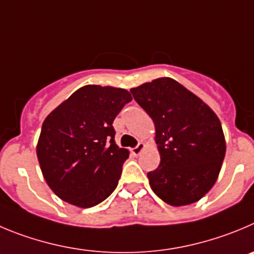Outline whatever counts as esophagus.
<instances>
[{
	"label": "esophagus",
	"mask_w": 254,
	"mask_h": 254,
	"mask_svg": "<svg viewBox=\"0 0 254 254\" xmlns=\"http://www.w3.org/2000/svg\"><path fill=\"white\" fill-rule=\"evenodd\" d=\"M144 146H145V144L141 143V141H140V143L135 146V148H132V154H134V155H139V154L141 153V150L144 149Z\"/></svg>",
	"instance_id": "esophagus-1"
}]
</instances>
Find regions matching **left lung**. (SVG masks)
<instances>
[{
    "label": "left lung",
    "mask_w": 254,
    "mask_h": 254,
    "mask_svg": "<svg viewBox=\"0 0 254 254\" xmlns=\"http://www.w3.org/2000/svg\"><path fill=\"white\" fill-rule=\"evenodd\" d=\"M130 92L155 125L160 165L148 173L153 191L174 207L198 202L214 186L226 155L218 116L170 77L145 82Z\"/></svg>",
    "instance_id": "obj_1"
}]
</instances>
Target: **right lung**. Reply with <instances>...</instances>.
Here are the masks:
<instances>
[{
    "label": "right lung",
    "mask_w": 254,
    "mask_h": 254,
    "mask_svg": "<svg viewBox=\"0 0 254 254\" xmlns=\"http://www.w3.org/2000/svg\"><path fill=\"white\" fill-rule=\"evenodd\" d=\"M129 101L125 89L86 85L47 115L36 153L59 198L90 208L115 190L129 150L115 144L113 122Z\"/></svg>",
    "instance_id": "obj_1"
}]
</instances>
